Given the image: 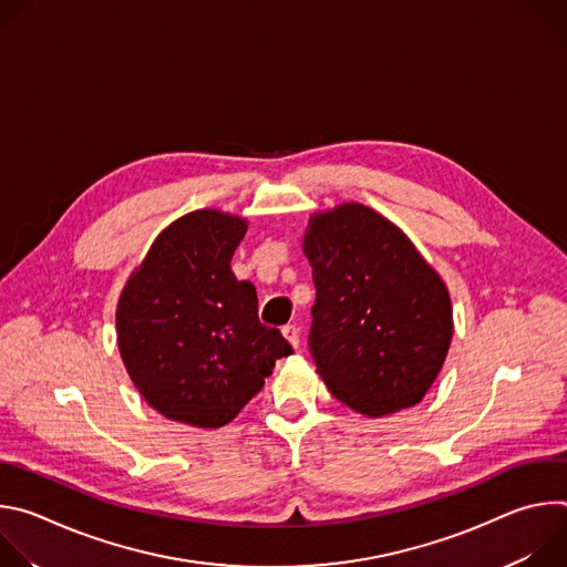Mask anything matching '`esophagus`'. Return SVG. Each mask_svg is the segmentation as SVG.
<instances>
[{"label": "esophagus", "instance_id": "34e87169", "mask_svg": "<svg viewBox=\"0 0 567 567\" xmlns=\"http://www.w3.org/2000/svg\"><path fill=\"white\" fill-rule=\"evenodd\" d=\"M282 337L291 343V348H298L300 346V330L296 326H285L282 328Z\"/></svg>", "mask_w": 567, "mask_h": 567}]
</instances>
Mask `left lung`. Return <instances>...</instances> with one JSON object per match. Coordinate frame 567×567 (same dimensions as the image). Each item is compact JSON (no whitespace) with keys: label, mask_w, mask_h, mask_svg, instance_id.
Returning a JSON list of instances; mask_svg holds the SVG:
<instances>
[{"label":"left lung","mask_w":567,"mask_h":567,"mask_svg":"<svg viewBox=\"0 0 567 567\" xmlns=\"http://www.w3.org/2000/svg\"><path fill=\"white\" fill-rule=\"evenodd\" d=\"M316 302L309 352L330 392L383 417L420 403L453 337L449 291L392 221L343 204L305 235Z\"/></svg>","instance_id":"left-lung-1"}]
</instances>
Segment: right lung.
Wrapping results in <instances>:
<instances>
[{
	"mask_svg": "<svg viewBox=\"0 0 567 567\" xmlns=\"http://www.w3.org/2000/svg\"><path fill=\"white\" fill-rule=\"evenodd\" d=\"M247 221L195 210L161 233L116 309L123 363L154 411L219 429L293 350L258 318V296L230 258Z\"/></svg>",
	"mask_w": 567,
	"mask_h": 567,
	"instance_id": "obj_1",
	"label": "right lung"
}]
</instances>
